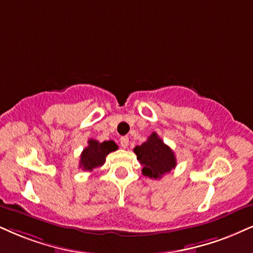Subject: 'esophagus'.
<instances>
[{
    "instance_id": "obj_1",
    "label": "esophagus",
    "mask_w": 253,
    "mask_h": 253,
    "mask_svg": "<svg viewBox=\"0 0 253 253\" xmlns=\"http://www.w3.org/2000/svg\"><path fill=\"white\" fill-rule=\"evenodd\" d=\"M120 142H121V146H122V148H124V149L127 148V145H129V138H127L126 136L122 137Z\"/></svg>"
}]
</instances>
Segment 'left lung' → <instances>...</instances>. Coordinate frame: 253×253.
Returning a JSON list of instances; mask_svg holds the SVG:
<instances>
[{
    "instance_id": "1",
    "label": "left lung",
    "mask_w": 253,
    "mask_h": 253,
    "mask_svg": "<svg viewBox=\"0 0 253 253\" xmlns=\"http://www.w3.org/2000/svg\"><path fill=\"white\" fill-rule=\"evenodd\" d=\"M137 160L143 165L142 173L149 178L160 179L165 173L170 172L176 168V157L170 146H168L152 132L142 145H137L133 149Z\"/></svg>"
}]
</instances>
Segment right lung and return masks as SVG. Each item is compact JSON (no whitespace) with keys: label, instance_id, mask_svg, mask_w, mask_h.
<instances>
[{"label":"right lung","instance_id":"obj_1","mask_svg":"<svg viewBox=\"0 0 253 253\" xmlns=\"http://www.w3.org/2000/svg\"><path fill=\"white\" fill-rule=\"evenodd\" d=\"M118 146L114 141L99 143L95 139H89L88 146L81 154L80 168L85 171H92L95 168L102 167L105 163V157L112 151H116Z\"/></svg>","mask_w":253,"mask_h":253}]
</instances>
